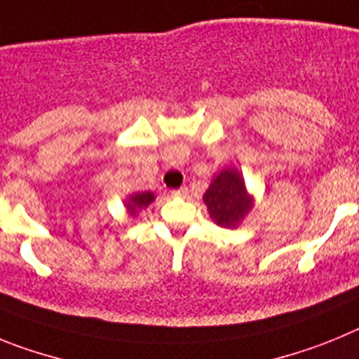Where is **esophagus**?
Segmentation results:
<instances>
[{
  "label": "esophagus",
  "mask_w": 359,
  "mask_h": 359,
  "mask_svg": "<svg viewBox=\"0 0 359 359\" xmlns=\"http://www.w3.org/2000/svg\"><path fill=\"white\" fill-rule=\"evenodd\" d=\"M187 194H189V189H185V187H183V189H177V190H172V192H170V196H172V198H187Z\"/></svg>",
  "instance_id": "1"
}]
</instances>
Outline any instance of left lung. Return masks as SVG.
I'll list each match as a JSON object with an SVG mask.
<instances>
[{
	"label": "left lung",
	"instance_id": "8db88e82",
	"mask_svg": "<svg viewBox=\"0 0 359 359\" xmlns=\"http://www.w3.org/2000/svg\"><path fill=\"white\" fill-rule=\"evenodd\" d=\"M203 201L212 221L223 228H237L255 207V196L250 194L243 172L236 167H226L212 177Z\"/></svg>",
	"mask_w": 359,
	"mask_h": 359
}]
</instances>
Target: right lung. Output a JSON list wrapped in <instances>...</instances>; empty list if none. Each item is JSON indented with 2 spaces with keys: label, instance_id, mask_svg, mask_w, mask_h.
I'll use <instances>...</instances> for the list:
<instances>
[{
  "label": "right lung",
  "instance_id": "add662e5",
  "mask_svg": "<svg viewBox=\"0 0 359 359\" xmlns=\"http://www.w3.org/2000/svg\"><path fill=\"white\" fill-rule=\"evenodd\" d=\"M154 199H156V196L151 190H147V192H135V194H129L128 199H123V207H126L128 214L135 219L138 212L145 210Z\"/></svg>",
  "mask_w": 359,
  "mask_h": 359
}]
</instances>
